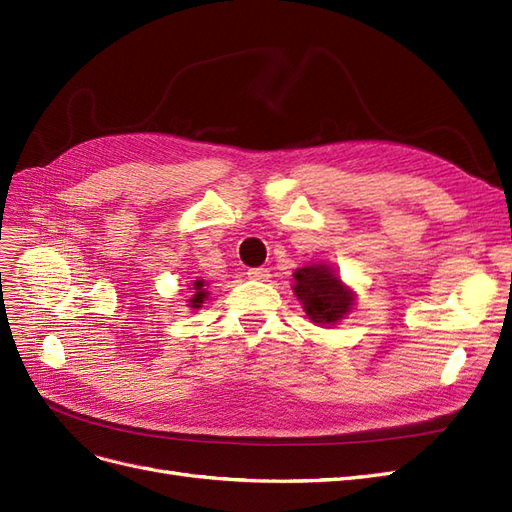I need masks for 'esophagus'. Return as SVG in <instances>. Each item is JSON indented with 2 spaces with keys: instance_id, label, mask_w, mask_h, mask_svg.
I'll return each mask as SVG.
<instances>
[{
  "instance_id": "obj_1",
  "label": "esophagus",
  "mask_w": 512,
  "mask_h": 512,
  "mask_svg": "<svg viewBox=\"0 0 512 512\" xmlns=\"http://www.w3.org/2000/svg\"><path fill=\"white\" fill-rule=\"evenodd\" d=\"M246 276H249L251 280H268L270 270L268 268H251L249 272H246Z\"/></svg>"
}]
</instances>
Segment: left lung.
Returning a JSON list of instances; mask_svg holds the SVG:
<instances>
[{
  "mask_svg": "<svg viewBox=\"0 0 512 512\" xmlns=\"http://www.w3.org/2000/svg\"><path fill=\"white\" fill-rule=\"evenodd\" d=\"M295 285L293 293L306 312V317L317 325H336L344 315H349L355 304V293L344 287L336 272L325 266V263H315L293 272Z\"/></svg>",
  "mask_w": 512,
  "mask_h": 512,
  "instance_id": "8db88e82",
  "label": "left lung"
}]
</instances>
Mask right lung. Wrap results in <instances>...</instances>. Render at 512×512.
I'll list each match as a JSON object with an SVG mask.
<instances>
[{
  "mask_svg": "<svg viewBox=\"0 0 512 512\" xmlns=\"http://www.w3.org/2000/svg\"><path fill=\"white\" fill-rule=\"evenodd\" d=\"M204 287H206L204 280H195V283H193V291H195V293H193V298L189 300V306H191V308H200V306L204 304L206 295H208Z\"/></svg>",
  "mask_w": 512,
  "mask_h": 512,
  "instance_id": "add662e5",
  "label": "right lung"
}]
</instances>
